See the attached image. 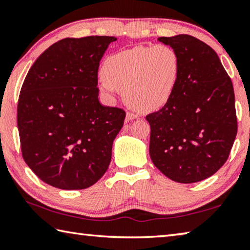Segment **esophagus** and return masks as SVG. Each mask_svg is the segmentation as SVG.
Segmentation results:
<instances>
[{
    "label": "esophagus",
    "instance_id": "1",
    "mask_svg": "<svg viewBox=\"0 0 250 250\" xmlns=\"http://www.w3.org/2000/svg\"><path fill=\"white\" fill-rule=\"evenodd\" d=\"M139 118V115H137V113L134 112H126V117H125V121H131V120H134V119H138Z\"/></svg>",
    "mask_w": 250,
    "mask_h": 250
}]
</instances>
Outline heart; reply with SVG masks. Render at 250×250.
Returning <instances> with one entry per match:
<instances>
[{
	"label": "heart",
	"instance_id": "obj_1",
	"mask_svg": "<svg viewBox=\"0 0 250 250\" xmlns=\"http://www.w3.org/2000/svg\"><path fill=\"white\" fill-rule=\"evenodd\" d=\"M100 90L111 98L122 89L130 107L150 111L166 105L181 74L179 54L168 45L135 46L112 54L101 67Z\"/></svg>",
	"mask_w": 250,
	"mask_h": 250
}]
</instances>
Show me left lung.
Returning a JSON list of instances; mask_svg holds the SVG:
<instances>
[{"instance_id":"left-lung-1","label":"left lung","mask_w":250,"mask_h":250,"mask_svg":"<svg viewBox=\"0 0 250 250\" xmlns=\"http://www.w3.org/2000/svg\"><path fill=\"white\" fill-rule=\"evenodd\" d=\"M179 54L174 94L146 118L151 126L150 156L179 183H195L221 168L237 134L232 83L215 50L191 35L159 37Z\"/></svg>"}]
</instances>
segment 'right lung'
<instances>
[{"mask_svg": "<svg viewBox=\"0 0 250 250\" xmlns=\"http://www.w3.org/2000/svg\"><path fill=\"white\" fill-rule=\"evenodd\" d=\"M113 36L64 39L45 50L25 77L18 128L25 162L61 189H83L101 179L125 110L98 100L99 62Z\"/></svg>", "mask_w": 250, "mask_h": 250, "instance_id": "1", "label": "right lung"}]
</instances>
